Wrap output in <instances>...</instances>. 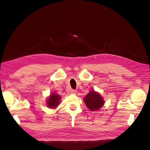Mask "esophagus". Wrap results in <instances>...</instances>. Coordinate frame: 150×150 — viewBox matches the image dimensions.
I'll use <instances>...</instances> for the list:
<instances>
[{"label": "esophagus", "mask_w": 150, "mask_h": 150, "mask_svg": "<svg viewBox=\"0 0 150 150\" xmlns=\"http://www.w3.org/2000/svg\"><path fill=\"white\" fill-rule=\"evenodd\" d=\"M71 93L72 94H76L77 93H78V91L76 90V89H72V90L71 91Z\"/></svg>", "instance_id": "esophagus-1"}]
</instances>
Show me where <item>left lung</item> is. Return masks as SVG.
<instances>
[{"label": "left lung", "instance_id": "obj_1", "mask_svg": "<svg viewBox=\"0 0 150 150\" xmlns=\"http://www.w3.org/2000/svg\"><path fill=\"white\" fill-rule=\"evenodd\" d=\"M83 100L88 108L93 111L99 110L104 104L101 95L94 91H91L84 97Z\"/></svg>", "mask_w": 150, "mask_h": 150}]
</instances>
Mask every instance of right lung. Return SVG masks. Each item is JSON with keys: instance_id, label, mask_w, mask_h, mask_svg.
I'll list each match as a JSON object with an SVG mask.
<instances>
[{"instance_id": "right-lung-1", "label": "right lung", "mask_w": 150, "mask_h": 150, "mask_svg": "<svg viewBox=\"0 0 150 150\" xmlns=\"http://www.w3.org/2000/svg\"><path fill=\"white\" fill-rule=\"evenodd\" d=\"M61 100V96L59 95L56 94L55 93H52L50 95L47 101V105L49 108L54 109L56 108L59 104Z\"/></svg>"}]
</instances>
